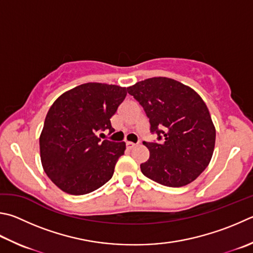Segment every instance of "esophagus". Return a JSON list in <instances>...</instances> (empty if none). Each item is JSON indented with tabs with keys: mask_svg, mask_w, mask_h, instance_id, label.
Listing matches in <instances>:
<instances>
[{
	"mask_svg": "<svg viewBox=\"0 0 253 253\" xmlns=\"http://www.w3.org/2000/svg\"><path fill=\"white\" fill-rule=\"evenodd\" d=\"M135 146H136V144H134V142H130V141L126 142V148L129 149V150H131L132 148H135Z\"/></svg>",
	"mask_w": 253,
	"mask_h": 253,
	"instance_id": "1",
	"label": "esophagus"
}]
</instances>
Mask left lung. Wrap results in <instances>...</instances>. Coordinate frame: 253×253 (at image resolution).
<instances>
[{
    "mask_svg": "<svg viewBox=\"0 0 253 253\" xmlns=\"http://www.w3.org/2000/svg\"><path fill=\"white\" fill-rule=\"evenodd\" d=\"M144 108L150 132L158 141H144L149 159L141 172L163 186L182 187L195 180L212 157L215 129L203 98L186 85L153 77L127 88Z\"/></svg>",
    "mask_w": 253,
    "mask_h": 253,
    "instance_id": "left-lung-1",
    "label": "left lung"
}]
</instances>
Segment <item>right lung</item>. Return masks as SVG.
I'll return each mask as SVG.
<instances>
[{
  "mask_svg": "<svg viewBox=\"0 0 253 253\" xmlns=\"http://www.w3.org/2000/svg\"><path fill=\"white\" fill-rule=\"evenodd\" d=\"M127 95L125 87L86 83L66 91L50 106L40 137L41 160L48 178L70 195H86L113 177L125 142L100 140ZM103 135V134H100Z\"/></svg>",
  "mask_w": 253,
  "mask_h": 253,
  "instance_id": "obj_1",
  "label": "right lung"
}]
</instances>
